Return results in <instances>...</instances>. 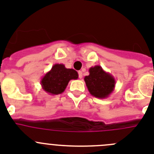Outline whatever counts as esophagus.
Listing matches in <instances>:
<instances>
[{
	"label": "esophagus",
	"mask_w": 154,
	"mask_h": 154,
	"mask_svg": "<svg viewBox=\"0 0 154 154\" xmlns=\"http://www.w3.org/2000/svg\"><path fill=\"white\" fill-rule=\"evenodd\" d=\"M79 79H82V71L79 72Z\"/></svg>",
	"instance_id": "esophagus-1"
}]
</instances>
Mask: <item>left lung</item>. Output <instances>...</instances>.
I'll return each instance as SVG.
<instances>
[{"label": "left lung", "mask_w": 154, "mask_h": 154, "mask_svg": "<svg viewBox=\"0 0 154 154\" xmlns=\"http://www.w3.org/2000/svg\"><path fill=\"white\" fill-rule=\"evenodd\" d=\"M89 75L85 76V85L92 96L99 99H106L113 92L116 80L100 65H95L89 69Z\"/></svg>", "instance_id": "8db88e82"}]
</instances>
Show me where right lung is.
<instances>
[{"mask_svg":"<svg viewBox=\"0 0 154 154\" xmlns=\"http://www.w3.org/2000/svg\"><path fill=\"white\" fill-rule=\"evenodd\" d=\"M79 74L72 69H66L63 64H55L41 79L42 89L50 95H58L65 90L69 81L77 79Z\"/></svg>","mask_w":154,"mask_h":154,"instance_id":"obj_1","label":"right lung"}]
</instances>
